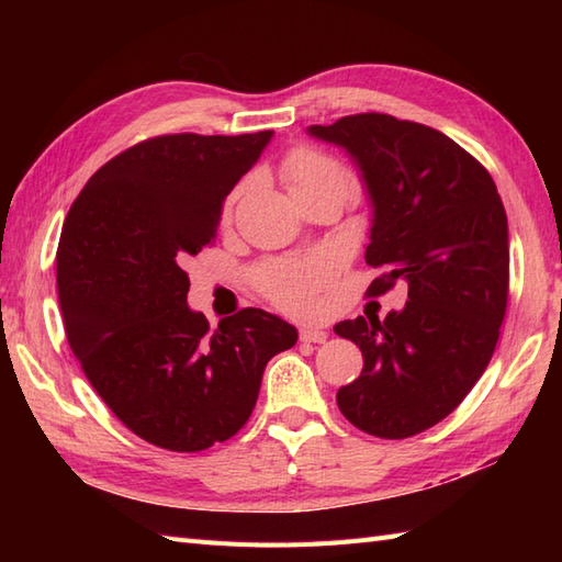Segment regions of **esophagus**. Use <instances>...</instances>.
<instances>
[{"instance_id": "obj_1", "label": "esophagus", "mask_w": 562, "mask_h": 562, "mask_svg": "<svg viewBox=\"0 0 562 562\" xmlns=\"http://www.w3.org/2000/svg\"><path fill=\"white\" fill-rule=\"evenodd\" d=\"M300 338L304 342H324L328 338V333L324 328H318V326H304L302 333H300Z\"/></svg>"}]
</instances>
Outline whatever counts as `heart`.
Here are the masks:
<instances>
[{"label": "heart", "instance_id": "heart-1", "mask_svg": "<svg viewBox=\"0 0 562 562\" xmlns=\"http://www.w3.org/2000/svg\"><path fill=\"white\" fill-rule=\"evenodd\" d=\"M282 176L292 198H302L318 190H340L348 198L352 190V178L345 166L326 157L316 149H296L282 164ZM238 195L232 193L226 200L224 217L232 214V205ZM330 278V266L324 258H288L262 266L256 274L260 292L278 304L284 312L304 314L314 304V294L324 288Z\"/></svg>", "mask_w": 562, "mask_h": 562}]
</instances>
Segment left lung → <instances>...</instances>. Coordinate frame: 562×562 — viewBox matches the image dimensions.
Masks as SVG:
<instances>
[{"mask_svg":"<svg viewBox=\"0 0 562 562\" xmlns=\"http://www.w3.org/2000/svg\"><path fill=\"white\" fill-rule=\"evenodd\" d=\"M306 135L360 171L372 207L364 258L381 270L369 292L408 284L403 308L333 328L364 357L338 408L367 435L413 437L457 408L495 352L509 284L503 200L469 151L420 123L362 113Z\"/></svg>","mask_w":562,"mask_h":562,"instance_id":"left-lung-1","label":"left lung"}]
</instances>
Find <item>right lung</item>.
Masks as SVG:
<instances>
[{
    "instance_id": "add662e5",
    "label": "right lung",
    "mask_w": 562,
    "mask_h": 562,
    "mask_svg": "<svg viewBox=\"0 0 562 562\" xmlns=\"http://www.w3.org/2000/svg\"><path fill=\"white\" fill-rule=\"evenodd\" d=\"M270 139L272 130L139 142L89 178L65 220L67 342L117 420L149 445L202 451L234 437L266 364L300 336L262 308L210 330L188 306L186 260L217 234L226 195Z\"/></svg>"
}]
</instances>
